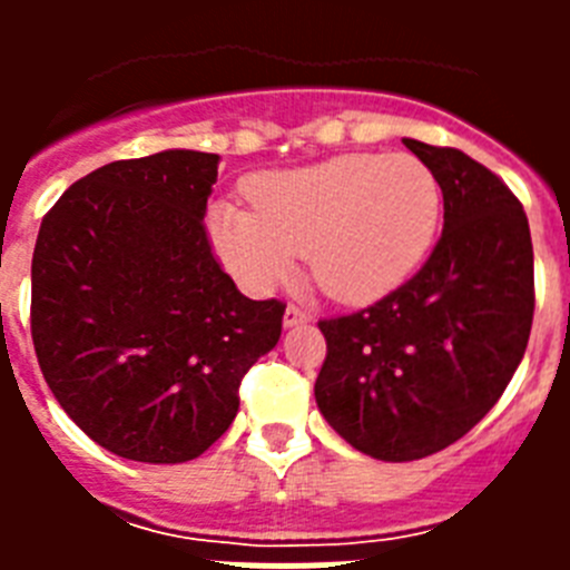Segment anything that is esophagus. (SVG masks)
Wrapping results in <instances>:
<instances>
[{
    "mask_svg": "<svg viewBox=\"0 0 570 570\" xmlns=\"http://www.w3.org/2000/svg\"><path fill=\"white\" fill-rule=\"evenodd\" d=\"M308 320H311L308 311L288 305V308H285V316H282V325H285V328H294V325H302V322H308Z\"/></svg>",
    "mask_w": 570,
    "mask_h": 570,
    "instance_id": "obj_1",
    "label": "esophagus"
}]
</instances>
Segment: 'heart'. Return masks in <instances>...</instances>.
Instances as JSON below:
<instances>
[{
	"instance_id": "heart-1",
	"label": "heart",
	"mask_w": 570,
	"mask_h": 570,
	"mask_svg": "<svg viewBox=\"0 0 570 570\" xmlns=\"http://www.w3.org/2000/svg\"><path fill=\"white\" fill-rule=\"evenodd\" d=\"M254 208L216 203L208 234L225 268L268 294L305 254L336 302H371L407 279L434 242L440 185L414 154H342L248 185Z\"/></svg>"
}]
</instances>
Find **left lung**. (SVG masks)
I'll return each instance as SVG.
<instances>
[{
  "label": "left lung",
  "mask_w": 570,
  "mask_h": 570,
  "mask_svg": "<svg viewBox=\"0 0 570 570\" xmlns=\"http://www.w3.org/2000/svg\"><path fill=\"white\" fill-rule=\"evenodd\" d=\"M442 188L445 225L405 285L320 320L314 396L336 434L382 462L431 456L497 405L533 320L528 216L500 176L456 148L402 139Z\"/></svg>",
  "instance_id": "left-lung-1"
}]
</instances>
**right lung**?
<instances>
[{"label":"right lung","mask_w":570,"mask_h":570,"mask_svg":"<svg viewBox=\"0 0 570 570\" xmlns=\"http://www.w3.org/2000/svg\"><path fill=\"white\" fill-rule=\"evenodd\" d=\"M219 156L163 150L70 185L30 265V334L65 414L110 454L176 465L239 411V382L279 342L285 305L239 294L210 254Z\"/></svg>","instance_id":"obj_1"}]
</instances>
